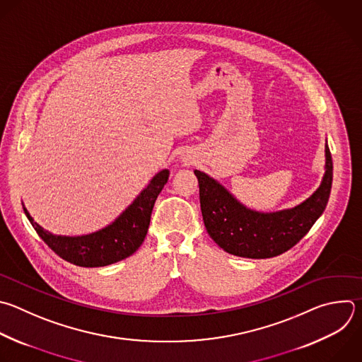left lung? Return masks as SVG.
Returning a JSON list of instances; mask_svg holds the SVG:
<instances>
[{"label": "left lung", "instance_id": "left-lung-1", "mask_svg": "<svg viewBox=\"0 0 362 362\" xmlns=\"http://www.w3.org/2000/svg\"><path fill=\"white\" fill-rule=\"evenodd\" d=\"M202 216L209 235L224 252L247 259H270L296 246L322 214L332 185V159L325 144V173L320 187L293 209L262 213L240 203L217 180L194 170Z\"/></svg>", "mask_w": 362, "mask_h": 362}]
</instances>
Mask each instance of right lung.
Segmentation results:
<instances>
[{
    "mask_svg": "<svg viewBox=\"0 0 362 362\" xmlns=\"http://www.w3.org/2000/svg\"><path fill=\"white\" fill-rule=\"evenodd\" d=\"M169 179L163 169L153 176L134 203L109 226L85 235H57L44 230L24 211L38 235L61 259L79 267H103L132 256L146 237L155 202Z\"/></svg>",
    "mask_w": 362,
    "mask_h": 362,
    "instance_id": "obj_1",
    "label": "right lung"
}]
</instances>
